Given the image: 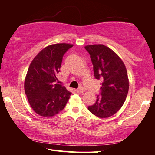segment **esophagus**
<instances>
[{
	"label": "esophagus",
	"mask_w": 155,
	"mask_h": 155,
	"mask_svg": "<svg viewBox=\"0 0 155 155\" xmlns=\"http://www.w3.org/2000/svg\"><path fill=\"white\" fill-rule=\"evenodd\" d=\"M76 92H77V93H83L84 92V89L83 87H80L77 88V89H76Z\"/></svg>",
	"instance_id": "esophagus-1"
}]
</instances>
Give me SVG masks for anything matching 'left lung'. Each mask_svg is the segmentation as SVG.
Listing matches in <instances>:
<instances>
[{
	"label": "left lung",
	"instance_id": "obj_1",
	"mask_svg": "<svg viewBox=\"0 0 155 155\" xmlns=\"http://www.w3.org/2000/svg\"><path fill=\"white\" fill-rule=\"evenodd\" d=\"M84 48L90 54L97 79H102L101 95L88 109L95 116L106 118L123 106L129 88L127 68L122 59L104 45H91Z\"/></svg>",
	"mask_w": 155,
	"mask_h": 155
}]
</instances>
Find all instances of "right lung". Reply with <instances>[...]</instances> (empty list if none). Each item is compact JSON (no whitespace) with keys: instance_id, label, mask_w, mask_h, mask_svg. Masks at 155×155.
<instances>
[{"instance_id":"right-lung-1","label":"right lung","mask_w":155,"mask_h":155,"mask_svg":"<svg viewBox=\"0 0 155 155\" xmlns=\"http://www.w3.org/2000/svg\"><path fill=\"white\" fill-rule=\"evenodd\" d=\"M73 45H48L38 52L29 66L25 79V92L36 113L52 117L64 108L71 93L57 83L62 57Z\"/></svg>"}]
</instances>
